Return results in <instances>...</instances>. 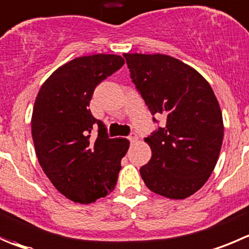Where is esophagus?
I'll use <instances>...</instances> for the list:
<instances>
[{"instance_id":"obj_1","label":"esophagus","mask_w":249,"mask_h":249,"mask_svg":"<svg viewBox=\"0 0 249 249\" xmlns=\"http://www.w3.org/2000/svg\"><path fill=\"white\" fill-rule=\"evenodd\" d=\"M128 139H129V142H131V143H136V142L138 141V136H137V133L132 132V133L128 136Z\"/></svg>"}]
</instances>
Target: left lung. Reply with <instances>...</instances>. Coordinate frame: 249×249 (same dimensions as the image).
Segmentation results:
<instances>
[{
  "mask_svg": "<svg viewBox=\"0 0 249 249\" xmlns=\"http://www.w3.org/2000/svg\"><path fill=\"white\" fill-rule=\"evenodd\" d=\"M123 57L151 115L166 118L164 127L144 139L151 159L139 170L142 178L154 193L184 199L204 186L219 159L224 122L216 96L200 73L177 58Z\"/></svg>",
  "mask_w": 249,
  "mask_h": 249,
  "instance_id": "left-lung-1",
  "label": "left lung"
}]
</instances>
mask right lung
I'll use <instances>...</instances> for the list:
<instances>
[{
    "label": "right lung",
    "mask_w": 249,
    "mask_h": 249,
    "mask_svg": "<svg viewBox=\"0 0 249 249\" xmlns=\"http://www.w3.org/2000/svg\"><path fill=\"white\" fill-rule=\"evenodd\" d=\"M121 56L98 53L70 61L41 85L32 116L37 160L51 183L74 203L89 204L115 188L129 141L108 138L89 110L96 85L120 70ZM96 126L98 136L91 138Z\"/></svg>",
    "instance_id": "1"
}]
</instances>
